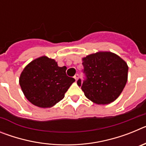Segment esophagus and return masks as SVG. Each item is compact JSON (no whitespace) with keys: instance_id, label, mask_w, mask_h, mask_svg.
Returning a JSON list of instances; mask_svg holds the SVG:
<instances>
[{"instance_id":"34e87169","label":"esophagus","mask_w":146,"mask_h":146,"mask_svg":"<svg viewBox=\"0 0 146 146\" xmlns=\"http://www.w3.org/2000/svg\"><path fill=\"white\" fill-rule=\"evenodd\" d=\"M74 79H75V80L77 81V79H78V77H79V74H76L75 75H74Z\"/></svg>"}]
</instances>
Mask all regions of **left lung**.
<instances>
[{"instance_id": "obj_1", "label": "left lung", "mask_w": 146, "mask_h": 146, "mask_svg": "<svg viewBox=\"0 0 146 146\" xmlns=\"http://www.w3.org/2000/svg\"><path fill=\"white\" fill-rule=\"evenodd\" d=\"M82 66L85 78L77 83L88 99L105 104L119 96L128 76V66L123 59L110 52H96L82 58Z\"/></svg>"}]
</instances>
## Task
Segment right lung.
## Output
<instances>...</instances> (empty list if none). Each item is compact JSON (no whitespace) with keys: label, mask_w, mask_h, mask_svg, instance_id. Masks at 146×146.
Segmentation results:
<instances>
[{"label":"right lung","mask_w":146,"mask_h":146,"mask_svg":"<svg viewBox=\"0 0 146 146\" xmlns=\"http://www.w3.org/2000/svg\"><path fill=\"white\" fill-rule=\"evenodd\" d=\"M66 67L46 56L31 61L23 69L20 85L28 101L39 108H51L64 99L75 81L66 73Z\"/></svg>","instance_id":"obj_1"}]
</instances>
